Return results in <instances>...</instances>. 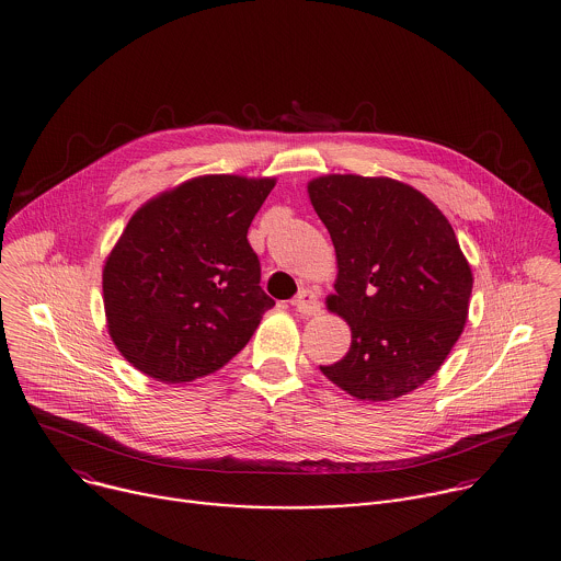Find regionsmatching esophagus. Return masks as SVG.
<instances>
[{"mask_svg": "<svg viewBox=\"0 0 561 561\" xmlns=\"http://www.w3.org/2000/svg\"><path fill=\"white\" fill-rule=\"evenodd\" d=\"M293 305L297 307V311L300 316H309V318H311V316H318V313H320V302H318V298H316V295H313L311 290H302V293L293 300Z\"/></svg>", "mask_w": 561, "mask_h": 561, "instance_id": "esophagus-1", "label": "esophagus"}]
</instances>
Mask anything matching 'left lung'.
Returning <instances> with one entry per match:
<instances>
[{
  "mask_svg": "<svg viewBox=\"0 0 561 561\" xmlns=\"http://www.w3.org/2000/svg\"><path fill=\"white\" fill-rule=\"evenodd\" d=\"M336 254L327 307L352 330L339 363L320 366L358 400L424 386L468 320L472 271L443 211L392 178L329 173L307 184Z\"/></svg>",
  "mask_w": 561,
  "mask_h": 561,
  "instance_id": "1",
  "label": "left lung"
}]
</instances>
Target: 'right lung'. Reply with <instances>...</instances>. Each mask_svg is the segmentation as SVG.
Here are the masks:
<instances>
[{
    "label": "right lung",
    "instance_id": "right-lung-1",
    "mask_svg": "<svg viewBox=\"0 0 561 561\" xmlns=\"http://www.w3.org/2000/svg\"><path fill=\"white\" fill-rule=\"evenodd\" d=\"M275 178L211 173L146 201L103 264L105 327L144 375L186 383L239 354L264 311L248 229Z\"/></svg>",
    "mask_w": 561,
    "mask_h": 561
}]
</instances>
